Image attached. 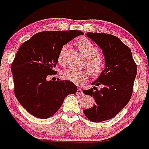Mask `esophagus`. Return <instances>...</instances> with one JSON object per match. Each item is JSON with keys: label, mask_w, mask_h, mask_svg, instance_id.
<instances>
[{"label": "esophagus", "mask_w": 149, "mask_h": 149, "mask_svg": "<svg viewBox=\"0 0 149 149\" xmlns=\"http://www.w3.org/2000/svg\"><path fill=\"white\" fill-rule=\"evenodd\" d=\"M76 93H77V95H84V93H83V90L81 89V88L77 89Z\"/></svg>", "instance_id": "1"}]
</instances>
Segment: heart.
I'll list each match as a JSON object with an SVG mask.
<instances>
[{"instance_id": "b5f03b06", "label": "heart", "mask_w": 149, "mask_h": 149, "mask_svg": "<svg viewBox=\"0 0 149 149\" xmlns=\"http://www.w3.org/2000/svg\"><path fill=\"white\" fill-rule=\"evenodd\" d=\"M79 50L86 58H87V66L94 76L100 75L104 72L106 65V62L104 57L98 55V49L95 46L87 39H81L77 42ZM65 46H63L59 54L58 63L63 64V54ZM90 76V72L88 69L77 70L74 68L66 69L63 72V77L65 80L75 84L84 83Z\"/></svg>"}]
</instances>
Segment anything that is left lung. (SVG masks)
<instances>
[{"instance_id":"left-lung-1","label":"left lung","mask_w":149,"mask_h":149,"mask_svg":"<svg viewBox=\"0 0 149 149\" xmlns=\"http://www.w3.org/2000/svg\"><path fill=\"white\" fill-rule=\"evenodd\" d=\"M87 37L102 50L106 65L93 88L83 91L95 98L91 108L84 110L89 120L100 122L113 118L131 99L137 67L131 49L118 37L108 33H87ZM102 85L101 90L96 86Z\"/></svg>"}]
</instances>
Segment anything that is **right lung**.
I'll use <instances>...</instances> for the list:
<instances>
[{"label":"right lung","instance_id":"1","mask_svg":"<svg viewBox=\"0 0 149 149\" xmlns=\"http://www.w3.org/2000/svg\"><path fill=\"white\" fill-rule=\"evenodd\" d=\"M79 30L43 31L21 45L12 64L15 95L31 115L48 119L56 113L68 95L77 87L71 81H48L55 71L58 56L64 45L77 36Z\"/></svg>","mask_w":149,"mask_h":149}]
</instances>
